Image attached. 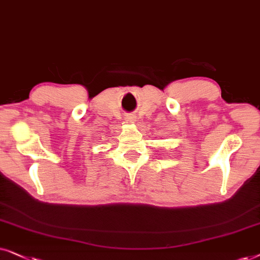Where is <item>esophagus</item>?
<instances>
[{"label": "esophagus", "instance_id": "34e87169", "mask_svg": "<svg viewBox=\"0 0 260 260\" xmlns=\"http://www.w3.org/2000/svg\"><path fill=\"white\" fill-rule=\"evenodd\" d=\"M126 119H128V120H133V119H134V117H133L132 115H129V116H127V117H126Z\"/></svg>", "mask_w": 260, "mask_h": 260}]
</instances>
